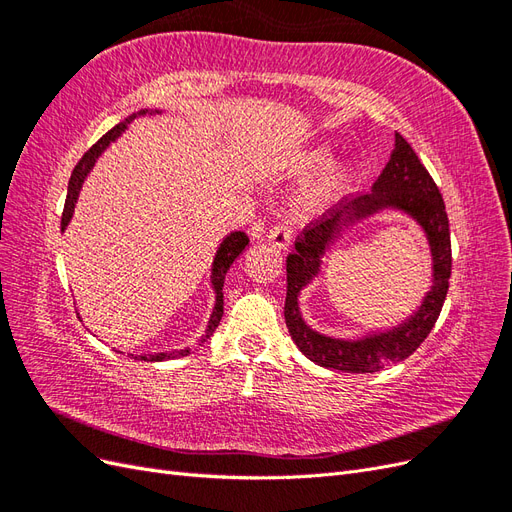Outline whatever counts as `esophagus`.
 Masks as SVG:
<instances>
[{
  "label": "esophagus",
  "mask_w": 512,
  "mask_h": 512,
  "mask_svg": "<svg viewBox=\"0 0 512 512\" xmlns=\"http://www.w3.org/2000/svg\"><path fill=\"white\" fill-rule=\"evenodd\" d=\"M267 241L277 250H288V245L292 243V230L284 224H277L267 232Z\"/></svg>",
  "instance_id": "34e87169"
}]
</instances>
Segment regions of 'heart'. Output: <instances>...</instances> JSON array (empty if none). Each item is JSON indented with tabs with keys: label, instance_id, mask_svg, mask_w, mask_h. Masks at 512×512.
<instances>
[{
	"label": "heart",
	"instance_id": "obj_1",
	"mask_svg": "<svg viewBox=\"0 0 512 512\" xmlns=\"http://www.w3.org/2000/svg\"><path fill=\"white\" fill-rule=\"evenodd\" d=\"M331 158L329 145H312L301 151H294L290 160L286 162V173L290 177H303L307 173L322 168ZM352 175V166L348 162H333L327 168H322V173L309 181L305 188L299 192L294 207L301 215H318L327 211L339 196L344 194L346 185Z\"/></svg>",
	"mask_w": 512,
	"mask_h": 512
}]
</instances>
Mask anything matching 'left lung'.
Here are the masks:
<instances>
[{"mask_svg": "<svg viewBox=\"0 0 512 512\" xmlns=\"http://www.w3.org/2000/svg\"><path fill=\"white\" fill-rule=\"evenodd\" d=\"M399 210L424 228L432 250V290L422 307L393 330L372 334L359 340H342L318 334L302 320L298 309L300 290L311 283L321 266V258L346 229L380 210ZM286 327L292 342L320 367L348 371V374H374L382 367L399 363L425 342L436 324L448 292L451 277V230L444 200L427 168L414 149L395 132V149L371 192L352 198L331 218L322 215L309 224L294 243V252L286 258Z\"/></svg>", "mask_w": 512, "mask_h": 512, "instance_id": "8db88e82", "label": "left lung"}]
</instances>
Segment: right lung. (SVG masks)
Returning <instances> with one entry per match:
<instances>
[{
    "label": "right lung",
    "mask_w": 512,
    "mask_h": 512,
    "mask_svg": "<svg viewBox=\"0 0 512 512\" xmlns=\"http://www.w3.org/2000/svg\"><path fill=\"white\" fill-rule=\"evenodd\" d=\"M162 111H149V108H143V111H138V113H132L130 117H126L123 121H119L117 126L113 128V130H108L100 141L91 147L85 156L81 158V162L74 166V170H72V177H70V183H68V198H66V207H64V215H61V230H66L68 228V224H70V220H72V213H74V207H76V200H79V194H81V188H83V183H85V179H87V175L91 173V168L96 166V162H98V158L102 156V153L106 151V147L111 145V143H115L117 138L128 130V126L130 123L134 121V119H138V117H145V115H160ZM250 245V239H247V235L245 232H241V230H237V232H230V235L220 243V247H218V252H215V258H213V265H211V288H213V292H215V303H213V312H211V318H209V322H207V329H205V335L200 337V344L203 342H207V339L213 335V331L218 329V324H220V320H222V314H224V292H222V288H224V277H226V273H228V269H230V265L232 262H235L241 254H243V250L245 247ZM192 350L190 348H185V350H173V352H153V354H130V356H134L136 361H166V359H175V356H185V354H190Z\"/></svg>",
    "instance_id": "obj_1"
}]
</instances>
